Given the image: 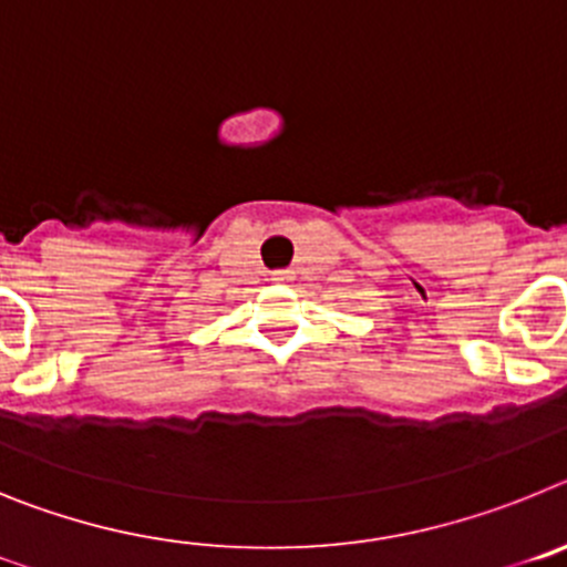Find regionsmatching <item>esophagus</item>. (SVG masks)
Listing matches in <instances>:
<instances>
[{"label":"esophagus","mask_w":567,"mask_h":567,"mask_svg":"<svg viewBox=\"0 0 567 567\" xmlns=\"http://www.w3.org/2000/svg\"><path fill=\"white\" fill-rule=\"evenodd\" d=\"M272 280L275 284H289V280H292V272H289V269H278V272H272Z\"/></svg>","instance_id":"obj_1"}]
</instances>
